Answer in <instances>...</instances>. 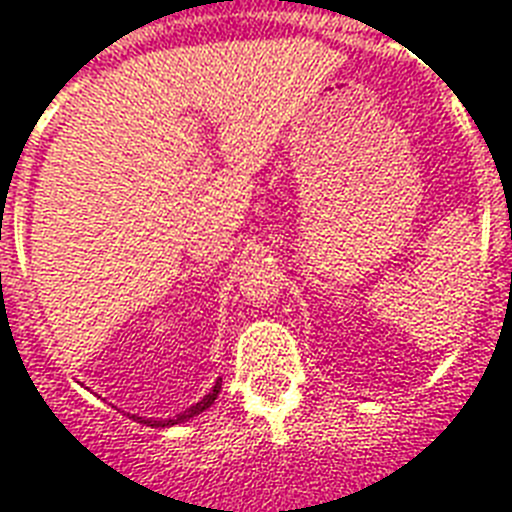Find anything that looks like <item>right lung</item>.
I'll list each match as a JSON object with an SVG mask.
<instances>
[{"label": "right lung", "mask_w": 512, "mask_h": 512, "mask_svg": "<svg viewBox=\"0 0 512 512\" xmlns=\"http://www.w3.org/2000/svg\"><path fill=\"white\" fill-rule=\"evenodd\" d=\"M220 379H217V384L215 387H212V392L210 395H205V400H200L197 402V405H192V408L189 410H184L182 415H176V418H169V420H146V418H140V423H148V425H153V428H166V425H176V423H184V420H189V418H194V415H200L202 410H207L212 405V402H215V397H217V392H220Z\"/></svg>", "instance_id": "obj_1"}]
</instances>
